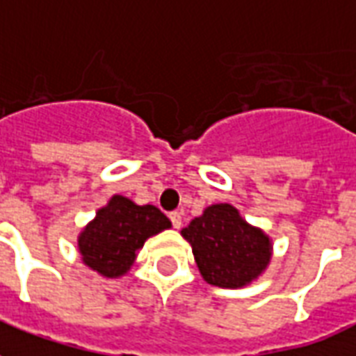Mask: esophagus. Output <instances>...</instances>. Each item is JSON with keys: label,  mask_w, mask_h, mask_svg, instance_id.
<instances>
[{"label": "esophagus", "mask_w": 356, "mask_h": 356, "mask_svg": "<svg viewBox=\"0 0 356 356\" xmlns=\"http://www.w3.org/2000/svg\"><path fill=\"white\" fill-rule=\"evenodd\" d=\"M170 220H172L175 229H179V227L183 226V216H181V213H177V211H175V213H170Z\"/></svg>", "instance_id": "1"}]
</instances>
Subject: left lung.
<instances>
[{
	"label": "left lung",
	"instance_id": "1",
	"mask_svg": "<svg viewBox=\"0 0 356 356\" xmlns=\"http://www.w3.org/2000/svg\"><path fill=\"white\" fill-rule=\"evenodd\" d=\"M181 235L192 246L200 275L211 286H248L267 270L273 257L270 237L248 224L229 203L207 207Z\"/></svg>",
	"mask_w": 356,
	"mask_h": 356
}]
</instances>
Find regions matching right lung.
<instances>
[{"label":"right lung","instance_id":"add662e5","mask_svg":"<svg viewBox=\"0 0 356 356\" xmlns=\"http://www.w3.org/2000/svg\"><path fill=\"white\" fill-rule=\"evenodd\" d=\"M170 227V218L154 205H136L115 194L81 229L78 252L91 270L104 278H119L134 265L145 241Z\"/></svg>","mask_w":356,"mask_h":356}]
</instances>
